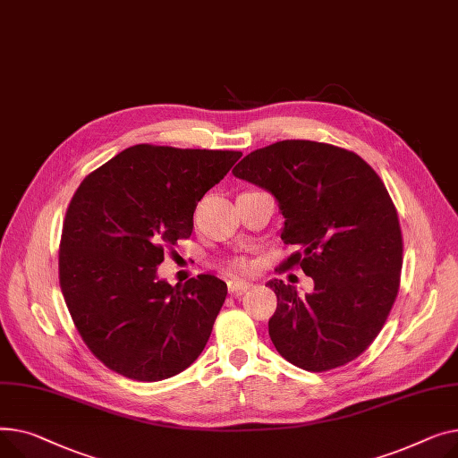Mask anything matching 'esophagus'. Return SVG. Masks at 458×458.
Masks as SVG:
<instances>
[{
	"instance_id": "esophagus-1",
	"label": "esophagus",
	"mask_w": 458,
	"mask_h": 458,
	"mask_svg": "<svg viewBox=\"0 0 458 458\" xmlns=\"http://www.w3.org/2000/svg\"><path fill=\"white\" fill-rule=\"evenodd\" d=\"M227 286H229V292L231 293H242V292H246V290H250L253 284L250 283V281H242V279H233V281H229L227 283Z\"/></svg>"
}]
</instances>
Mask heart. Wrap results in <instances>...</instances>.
<instances>
[{"label": "heart", "mask_w": 458, "mask_h": 458, "mask_svg": "<svg viewBox=\"0 0 458 458\" xmlns=\"http://www.w3.org/2000/svg\"><path fill=\"white\" fill-rule=\"evenodd\" d=\"M233 267H234L236 272H246L248 267H250V264H248L246 260H234V262H233Z\"/></svg>", "instance_id": "obj_1"}]
</instances>
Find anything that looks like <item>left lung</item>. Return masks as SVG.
Returning <instances> with one entry per match:
<instances>
[{
  "label": "left lung",
  "instance_id": "left-lung-1",
  "mask_svg": "<svg viewBox=\"0 0 458 458\" xmlns=\"http://www.w3.org/2000/svg\"><path fill=\"white\" fill-rule=\"evenodd\" d=\"M233 174L276 198L281 238L300 248L283 266L300 264L314 281L305 295L267 281L276 349L307 371L352 362L381 333L399 290L403 238L385 182L353 151L310 140L257 149Z\"/></svg>",
  "mask_w": 458,
  "mask_h": 458
}]
</instances>
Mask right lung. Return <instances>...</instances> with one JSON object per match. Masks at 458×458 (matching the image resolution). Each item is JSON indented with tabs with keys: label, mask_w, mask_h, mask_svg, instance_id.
Masks as SVG:
<instances>
[{
	"label": "right lung",
	"mask_w": 458,
	"mask_h": 458,
	"mask_svg": "<svg viewBox=\"0 0 458 458\" xmlns=\"http://www.w3.org/2000/svg\"><path fill=\"white\" fill-rule=\"evenodd\" d=\"M240 157L139 144L73 194L59 251L61 290L81 338L123 377H174L207 345L227 284L207 274L172 286L157 267L166 246L192 234L198 201Z\"/></svg>",
	"instance_id": "1"
}]
</instances>
